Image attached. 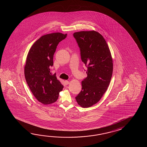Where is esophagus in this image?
<instances>
[{
  "label": "esophagus",
  "mask_w": 147,
  "mask_h": 147,
  "mask_svg": "<svg viewBox=\"0 0 147 147\" xmlns=\"http://www.w3.org/2000/svg\"><path fill=\"white\" fill-rule=\"evenodd\" d=\"M65 83H66V84H69V81H68V80H66L65 81Z\"/></svg>",
  "instance_id": "34e87169"
}]
</instances>
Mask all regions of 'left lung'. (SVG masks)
<instances>
[{"instance_id": "1", "label": "left lung", "mask_w": 147, "mask_h": 147, "mask_svg": "<svg viewBox=\"0 0 147 147\" xmlns=\"http://www.w3.org/2000/svg\"><path fill=\"white\" fill-rule=\"evenodd\" d=\"M73 36L87 68V77L81 82L82 90L76 99L82 108H88L97 103L107 90L113 75V59L106 41L99 32L79 31Z\"/></svg>"}]
</instances>
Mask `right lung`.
<instances>
[{
    "label": "right lung",
    "instance_id": "obj_1",
    "mask_svg": "<svg viewBox=\"0 0 147 147\" xmlns=\"http://www.w3.org/2000/svg\"><path fill=\"white\" fill-rule=\"evenodd\" d=\"M67 35L56 32L41 36L33 44L27 57L26 80L34 97L46 105L56 102L63 88L50 68L53 65L57 46Z\"/></svg>",
    "mask_w": 147,
    "mask_h": 147
}]
</instances>
